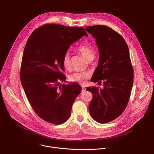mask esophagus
Returning a JSON list of instances; mask_svg holds the SVG:
<instances>
[{"mask_svg":"<svg viewBox=\"0 0 154 154\" xmlns=\"http://www.w3.org/2000/svg\"><path fill=\"white\" fill-rule=\"evenodd\" d=\"M82 92H83V91H85L86 90V88H85V87L84 86H82Z\"/></svg>","mask_w":154,"mask_h":154,"instance_id":"esophagus-1","label":"esophagus"}]
</instances>
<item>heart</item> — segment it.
<instances>
[{
    "label": "heart",
    "instance_id": "1",
    "mask_svg": "<svg viewBox=\"0 0 154 154\" xmlns=\"http://www.w3.org/2000/svg\"><path fill=\"white\" fill-rule=\"evenodd\" d=\"M77 51L83 56L88 61H91L96 55L94 49L88 44L84 43L80 45L77 48ZM63 64L64 66L69 69L70 68L71 59L70 54L66 53L63 57ZM90 77V74L87 72H77L69 76V80L72 82H75L80 84H84L86 80Z\"/></svg>",
    "mask_w": 154,
    "mask_h": 154
}]
</instances>
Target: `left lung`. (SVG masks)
I'll return each instance as SVG.
<instances>
[{
  "instance_id": "obj_1",
  "label": "left lung",
  "mask_w": 154,
  "mask_h": 154,
  "mask_svg": "<svg viewBox=\"0 0 154 154\" xmlns=\"http://www.w3.org/2000/svg\"><path fill=\"white\" fill-rule=\"evenodd\" d=\"M85 30L96 39L99 61L91 80L103 82V88L88 87L93 94L89 111L93 119L105 124L113 121L124 111L134 82V68L128 48L122 36L112 29L96 25Z\"/></svg>"
}]
</instances>
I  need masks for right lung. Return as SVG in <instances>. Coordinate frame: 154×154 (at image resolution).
<instances>
[{
  "label": "right lung",
  "mask_w": 154,
  "mask_h": 154,
  "mask_svg": "<svg viewBox=\"0 0 154 154\" xmlns=\"http://www.w3.org/2000/svg\"><path fill=\"white\" fill-rule=\"evenodd\" d=\"M88 36L83 27L46 24L35 29L26 45L20 79L27 99L44 121L61 124L70 117L81 93L80 85H60L66 80L63 57L71 44Z\"/></svg>",
  "instance_id": "obj_1"
}]
</instances>
